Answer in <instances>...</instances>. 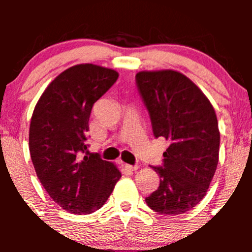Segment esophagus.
I'll return each mask as SVG.
<instances>
[{
	"mask_svg": "<svg viewBox=\"0 0 252 252\" xmlns=\"http://www.w3.org/2000/svg\"><path fill=\"white\" fill-rule=\"evenodd\" d=\"M123 166L128 171H138L139 169V166H131V164H123Z\"/></svg>",
	"mask_w": 252,
	"mask_h": 252,
	"instance_id": "34e87169",
	"label": "esophagus"
}]
</instances>
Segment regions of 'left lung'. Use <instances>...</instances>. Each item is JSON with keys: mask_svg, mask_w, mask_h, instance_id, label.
<instances>
[{"mask_svg": "<svg viewBox=\"0 0 252 252\" xmlns=\"http://www.w3.org/2000/svg\"><path fill=\"white\" fill-rule=\"evenodd\" d=\"M135 79L155 138L171 142L163 164L152 167L159 187L145 201L162 215H182L204 199L217 168L220 130L215 108L177 70H144Z\"/></svg>", "mask_w": 252, "mask_h": 252, "instance_id": "8db88e82", "label": "left lung"}]
</instances>
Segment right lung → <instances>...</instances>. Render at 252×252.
I'll use <instances>...</instances> for the list:
<instances>
[{
    "mask_svg": "<svg viewBox=\"0 0 252 252\" xmlns=\"http://www.w3.org/2000/svg\"><path fill=\"white\" fill-rule=\"evenodd\" d=\"M117 79L110 68L73 65L51 81L32 112L29 150L35 172L51 199L68 212L97 211L122 177L86 144L91 108Z\"/></svg>",
    "mask_w": 252,
    "mask_h": 252,
    "instance_id": "1",
    "label": "right lung"
}]
</instances>
